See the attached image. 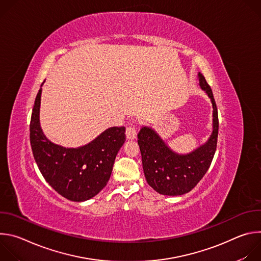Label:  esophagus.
I'll use <instances>...</instances> for the list:
<instances>
[{
    "mask_svg": "<svg viewBox=\"0 0 261 261\" xmlns=\"http://www.w3.org/2000/svg\"><path fill=\"white\" fill-rule=\"evenodd\" d=\"M137 135V126L136 125H130L126 128V136L128 139H134Z\"/></svg>",
    "mask_w": 261,
    "mask_h": 261,
    "instance_id": "obj_1",
    "label": "esophagus"
}]
</instances>
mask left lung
I'll list each match as a JSON object with an SVG mask.
<instances>
[{
    "label": "left lung",
    "mask_w": 261,
    "mask_h": 261,
    "mask_svg": "<svg viewBox=\"0 0 261 261\" xmlns=\"http://www.w3.org/2000/svg\"><path fill=\"white\" fill-rule=\"evenodd\" d=\"M199 86L213 104V133L208 140L187 155L171 151L151 128L142 127L137 134L145 179L160 194L176 196L190 192L206 173L213 161L218 139V110L211 87L198 73Z\"/></svg>",
    "instance_id": "left-lung-1"
}]
</instances>
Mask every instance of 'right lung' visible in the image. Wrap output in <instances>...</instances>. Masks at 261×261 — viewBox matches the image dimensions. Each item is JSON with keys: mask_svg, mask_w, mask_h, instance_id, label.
Wrapping results in <instances>:
<instances>
[{"mask_svg": "<svg viewBox=\"0 0 261 261\" xmlns=\"http://www.w3.org/2000/svg\"><path fill=\"white\" fill-rule=\"evenodd\" d=\"M41 92L42 89L36 96L30 123L34 159L45 180L60 195L72 201L88 200L106 186L126 139L125 127L108 128L93 141L76 148L55 144L40 127Z\"/></svg>", "mask_w": 261, "mask_h": 261, "instance_id": "obj_1", "label": "right lung"}]
</instances>
